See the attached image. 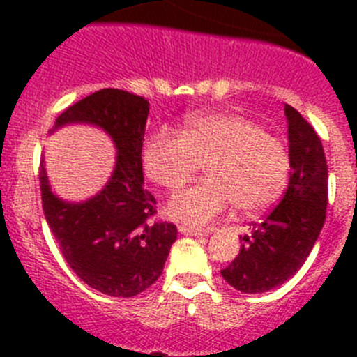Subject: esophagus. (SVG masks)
Wrapping results in <instances>:
<instances>
[{
    "instance_id": "obj_1",
    "label": "esophagus",
    "mask_w": 357,
    "mask_h": 357,
    "mask_svg": "<svg viewBox=\"0 0 357 357\" xmlns=\"http://www.w3.org/2000/svg\"><path fill=\"white\" fill-rule=\"evenodd\" d=\"M178 232L184 236H202V230L195 229V227H188V225L178 227Z\"/></svg>"
}]
</instances>
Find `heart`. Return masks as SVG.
<instances>
[{"label": "heart", "mask_w": 357, "mask_h": 357, "mask_svg": "<svg viewBox=\"0 0 357 357\" xmlns=\"http://www.w3.org/2000/svg\"><path fill=\"white\" fill-rule=\"evenodd\" d=\"M144 175L155 185L175 189L204 164L206 178L172 195L166 213L173 220L206 227L232 207L254 216L284 193L289 155L284 144L259 123L236 112L193 116L181 134L157 130L141 151Z\"/></svg>", "instance_id": "b5f03b06"}]
</instances>
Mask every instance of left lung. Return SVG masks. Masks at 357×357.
Returning <instances> with one entry per match:
<instances>
[{
  "mask_svg": "<svg viewBox=\"0 0 357 357\" xmlns=\"http://www.w3.org/2000/svg\"><path fill=\"white\" fill-rule=\"evenodd\" d=\"M284 114L291 166L288 189L222 270L223 279L243 293H264L284 284L305 263L326 222L327 162L321 141L291 105L284 107Z\"/></svg>",
  "mask_w": 357,
  "mask_h": 357,
  "instance_id": "8db88e82",
  "label": "left lung"
}]
</instances>
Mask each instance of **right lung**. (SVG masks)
<instances>
[{
    "label": "right lung",
    "mask_w": 357,
    "mask_h": 357,
    "mask_svg": "<svg viewBox=\"0 0 357 357\" xmlns=\"http://www.w3.org/2000/svg\"><path fill=\"white\" fill-rule=\"evenodd\" d=\"M150 103L121 89H102L68 107L53 130L93 125L114 141L116 164L100 193L66 202L52 191L44 160L39 181L43 211L56 245L85 284L110 296H135L160 277L176 239L173 223L150 220L155 198L143 185L144 128Z\"/></svg>",
    "instance_id": "obj_1"
}]
</instances>
